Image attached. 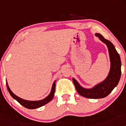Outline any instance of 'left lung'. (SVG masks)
Here are the masks:
<instances>
[{
  "instance_id": "1",
  "label": "left lung",
  "mask_w": 126,
  "mask_h": 126,
  "mask_svg": "<svg viewBox=\"0 0 126 126\" xmlns=\"http://www.w3.org/2000/svg\"><path fill=\"white\" fill-rule=\"evenodd\" d=\"M95 35L106 44L109 49L111 62L109 76L104 81L92 89L83 88L74 78L73 81L76 90L80 95L89 98H102L109 95L117 85L121 76V61L119 54L117 53L113 44L100 33H96Z\"/></svg>"
}]
</instances>
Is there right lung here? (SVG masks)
Returning <instances> with one entry per match:
<instances>
[{"instance_id":"add662e5","label":"right lung","mask_w":126,"mask_h":126,"mask_svg":"<svg viewBox=\"0 0 126 126\" xmlns=\"http://www.w3.org/2000/svg\"><path fill=\"white\" fill-rule=\"evenodd\" d=\"M7 84V90H8L10 94L11 95V96L14 98L16 100H17L19 103L21 105H22L23 107H24L25 108H27V109H37V108L43 106L44 105H45L46 103H48L50 101H51L52 100L53 97V95H54V93H55V83L54 82L53 84V86H52V91H51L50 93L47 97L45 98V99L43 100H42L40 101H28L25 100H23V99L21 98L18 97L16 95L14 94L13 92H11V90H10L8 84L7 83H6Z\"/></svg>"}]
</instances>
